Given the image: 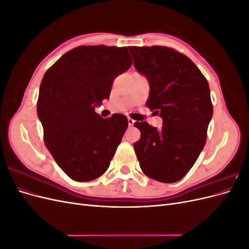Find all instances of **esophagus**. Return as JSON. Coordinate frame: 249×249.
Masks as SVG:
<instances>
[{"label":"esophagus","mask_w":249,"mask_h":249,"mask_svg":"<svg viewBox=\"0 0 249 249\" xmlns=\"http://www.w3.org/2000/svg\"><path fill=\"white\" fill-rule=\"evenodd\" d=\"M127 124H129V125H130V126H133V125H134V124H135V120L129 117V118H127Z\"/></svg>","instance_id":"esophagus-1"}]
</instances>
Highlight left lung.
<instances>
[{"label": "left lung", "instance_id": "8db88e82", "mask_svg": "<svg viewBox=\"0 0 249 249\" xmlns=\"http://www.w3.org/2000/svg\"><path fill=\"white\" fill-rule=\"evenodd\" d=\"M134 65L149 82L146 106L162 117L161 129L135 123L141 132L134 149L145 175L175 183L189 171L206 144L213 115L205 76L182 53L167 47H129Z\"/></svg>", "mask_w": 249, "mask_h": 249}]
</instances>
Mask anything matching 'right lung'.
I'll list each match as a JSON object with an SVG mask.
<instances>
[{
  "instance_id": "obj_1",
  "label": "right lung",
  "mask_w": 249,
  "mask_h": 249,
  "mask_svg": "<svg viewBox=\"0 0 249 249\" xmlns=\"http://www.w3.org/2000/svg\"><path fill=\"white\" fill-rule=\"evenodd\" d=\"M132 59L125 47L81 46L60 58L42 78L37 114L49 152L67 176L89 182L109 167L127 118H102L95 107L108 99L114 79Z\"/></svg>"
}]
</instances>
